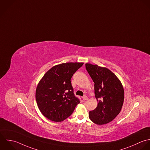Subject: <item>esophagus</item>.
Masks as SVG:
<instances>
[{
  "instance_id": "1",
  "label": "esophagus",
  "mask_w": 150,
  "mask_h": 150,
  "mask_svg": "<svg viewBox=\"0 0 150 150\" xmlns=\"http://www.w3.org/2000/svg\"><path fill=\"white\" fill-rule=\"evenodd\" d=\"M82 99H83V100H88V98L86 96H84L83 97H82Z\"/></svg>"
}]
</instances>
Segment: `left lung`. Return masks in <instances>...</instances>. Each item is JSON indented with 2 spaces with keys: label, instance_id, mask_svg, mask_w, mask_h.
I'll return each instance as SVG.
<instances>
[{
  "label": "left lung",
  "instance_id": "8db88e82",
  "mask_svg": "<svg viewBox=\"0 0 150 150\" xmlns=\"http://www.w3.org/2000/svg\"><path fill=\"white\" fill-rule=\"evenodd\" d=\"M86 69L94 82L98 105L90 111L89 117L98 125L107 124L119 114L123 106L125 93L123 85L110 69L98 65L86 63Z\"/></svg>",
  "mask_w": 150,
  "mask_h": 150
}]
</instances>
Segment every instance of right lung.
Wrapping results in <instances>:
<instances>
[{
  "label": "right lung",
  "mask_w": 150,
  "mask_h": 150,
  "mask_svg": "<svg viewBox=\"0 0 150 150\" xmlns=\"http://www.w3.org/2000/svg\"><path fill=\"white\" fill-rule=\"evenodd\" d=\"M83 62H67L50 69L39 81L35 99L41 113L48 119L59 122L73 113L79 99L74 96L71 79Z\"/></svg>",
  "instance_id": "add662e5"
}]
</instances>
